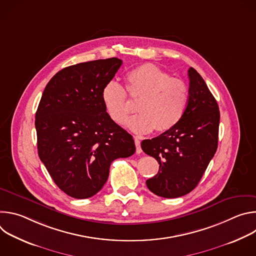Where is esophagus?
Returning a JSON list of instances; mask_svg holds the SVG:
<instances>
[{"instance_id": "1", "label": "esophagus", "mask_w": 256, "mask_h": 256, "mask_svg": "<svg viewBox=\"0 0 256 256\" xmlns=\"http://www.w3.org/2000/svg\"><path fill=\"white\" fill-rule=\"evenodd\" d=\"M134 144H136V154L142 153V148H140V142L138 138H134Z\"/></svg>"}]
</instances>
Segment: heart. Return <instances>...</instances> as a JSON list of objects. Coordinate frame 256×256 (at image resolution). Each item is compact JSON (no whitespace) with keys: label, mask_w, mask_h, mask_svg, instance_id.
I'll return each instance as SVG.
<instances>
[{"label":"heart","mask_w":256,"mask_h":256,"mask_svg":"<svg viewBox=\"0 0 256 256\" xmlns=\"http://www.w3.org/2000/svg\"><path fill=\"white\" fill-rule=\"evenodd\" d=\"M126 90L130 98L138 100L136 105L138 114L128 120L126 126L138 134H149L154 128L164 132L174 128L184 116L190 99L184 81L149 64L128 72ZM101 100L108 116L118 124L132 110L124 89L114 80L103 86Z\"/></svg>","instance_id":"b5f03b06"}]
</instances>
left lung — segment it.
I'll return each mask as SVG.
<instances>
[{
    "label": "left lung",
    "instance_id": "8db88e82",
    "mask_svg": "<svg viewBox=\"0 0 256 256\" xmlns=\"http://www.w3.org/2000/svg\"><path fill=\"white\" fill-rule=\"evenodd\" d=\"M188 78L190 99L184 116L171 130L140 144L142 151L160 164L146 184L162 198H179L194 190L218 148V103L194 68Z\"/></svg>",
    "mask_w": 256,
    "mask_h": 256
}]
</instances>
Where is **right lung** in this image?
Masks as SVG:
<instances>
[{
  "mask_svg": "<svg viewBox=\"0 0 256 256\" xmlns=\"http://www.w3.org/2000/svg\"><path fill=\"white\" fill-rule=\"evenodd\" d=\"M122 64L112 58L66 66L42 93L35 114L38 156L54 184L74 198L96 194L112 162L136 152L132 134L108 116L101 100Z\"/></svg>",
  "mask_w": 256,
  "mask_h": 256,
  "instance_id": "1",
  "label": "right lung"
}]
</instances>
